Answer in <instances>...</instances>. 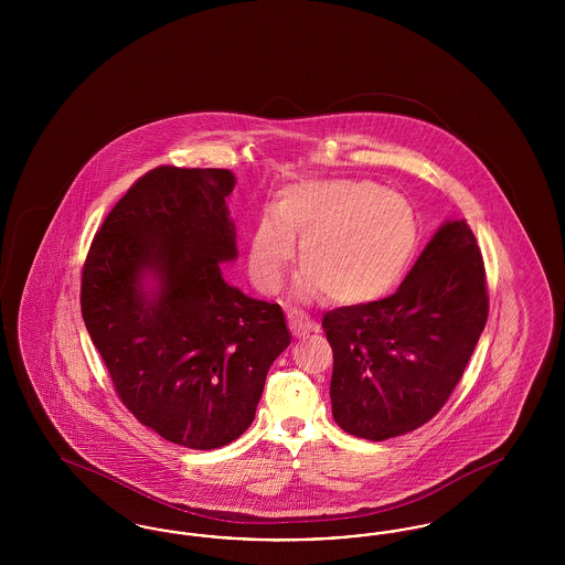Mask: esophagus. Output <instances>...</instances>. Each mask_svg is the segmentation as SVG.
Returning a JSON list of instances; mask_svg holds the SVG:
<instances>
[{"label": "esophagus", "mask_w": 565, "mask_h": 565, "mask_svg": "<svg viewBox=\"0 0 565 565\" xmlns=\"http://www.w3.org/2000/svg\"><path fill=\"white\" fill-rule=\"evenodd\" d=\"M288 323H290V330H292L295 337H305V334H309L311 330L318 328L305 311H300L296 307L288 309Z\"/></svg>", "instance_id": "34e87169"}]
</instances>
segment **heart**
Masks as SVG:
<instances>
[{"label":"heart","mask_w":565,"mask_h":565,"mask_svg":"<svg viewBox=\"0 0 565 565\" xmlns=\"http://www.w3.org/2000/svg\"><path fill=\"white\" fill-rule=\"evenodd\" d=\"M249 237L247 265L263 292H277L300 237L296 295L364 305L394 290L411 267L419 226L411 203L366 180L288 186Z\"/></svg>","instance_id":"obj_1"}]
</instances>
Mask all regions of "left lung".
Here are the masks:
<instances>
[{"instance_id":"left-lung-1","label":"left lung","mask_w":565,"mask_h":565,"mask_svg":"<svg viewBox=\"0 0 565 565\" xmlns=\"http://www.w3.org/2000/svg\"><path fill=\"white\" fill-rule=\"evenodd\" d=\"M487 316L477 237L463 220L447 222L394 295L323 316L334 422L366 440L428 424L454 394Z\"/></svg>"}]
</instances>
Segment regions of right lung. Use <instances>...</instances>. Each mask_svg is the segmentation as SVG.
<instances>
[{"label":"right lung","mask_w":565,"mask_h":565,"mask_svg":"<svg viewBox=\"0 0 565 565\" xmlns=\"http://www.w3.org/2000/svg\"><path fill=\"white\" fill-rule=\"evenodd\" d=\"M233 189L228 169H150L111 207L82 267V318L120 403L201 451L249 428L270 364L290 345L279 305L222 279L220 263L237 256ZM146 269L160 279L150 297Z\"/></svg>","instance_id":"add662e5"}]
</instances>
